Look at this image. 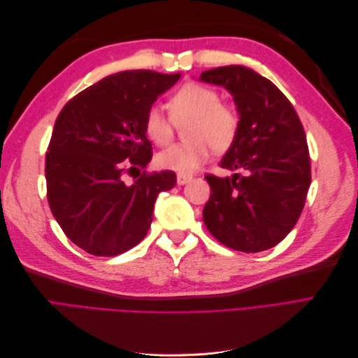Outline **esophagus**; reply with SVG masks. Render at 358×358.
<instances>
[{
    "label": "esophagus",
    "mask_w": 358,
    "mask_h": 358,
    "mask_svg": "<svg viewBox=\"0 0 358 358\" xmlns=\"http://www.w3.org/2000/svg\"><path fill=\"white\" fill-rule=\"evenodd\" d=\"M176 179H178V183H179V185H185L187 182H189V180L192 179V176H189V175H185V173H178Z\"/></svg>",
    "instance_id": "obj_1"
}]
</instances>
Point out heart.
Instances as JSON below:
<instances>
[{
	"label": "heart",
	"mask_w": 358,
	"mask_h": 358,
	"mask_svg": "<svg viewBox=\"0 0 358 358\" xmlns=\"http://www.w3.org/2000/svg\"><path fill=\"white\" fill-rule=\"evenodd\" d=\"M170 115L159 106H150L143 117V129L158 146L167 145L175 134V124H185L187 142L175 143L155 157L159 169L189 173L216 152L230 149L239 134L241 117L233 106L220 101V94L208 85L188 82L171 94Z\"/></svg>",
	"instance_id": "obj_1"
}]
</instances>
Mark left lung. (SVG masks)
<instances>
[{
  "label": "left lung",
  "mask_w": 358,
  "mask_h": 358,
  "mask_svg": "<svg viewBox=\"0 0 358 358\" xmlns=\"http://www.w3.org/2000/svg\"><path fill=\"white\" fill-rule=\"evenodd\" d=\"M200 80L231 92L239 134L220 166L233 178L206 175L210 197L203 221L216 241L242 252L273 248L292 230L310 185V157L300 117L268 79L242 66L203 71Z\"/></svg>",
  "instance_id": "8db88e82"
}]
</instances>
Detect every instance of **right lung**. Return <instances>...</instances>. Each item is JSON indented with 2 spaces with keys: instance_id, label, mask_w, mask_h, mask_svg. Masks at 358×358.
I'll return each instance as SVG.
<instances>
[{
  "instance_id": "1",
  "label": "right lung",
  "mask_w": 358,
  "mask_h": 358,
  "mask_svg": "<svg viewBox=\"0 0 358 358\" xmlns=\"http://www.w3.org/2000/svg\"><path fill=\"white\" fill-rule=\"evenodd\" d=\"M180 74L133 70L107 76L62 107L46 152L49 208L69 239L115 257L145 239L161 191L175 171L145 170L152 145L146 110Z\"/></svg>"
}]
</instances>
